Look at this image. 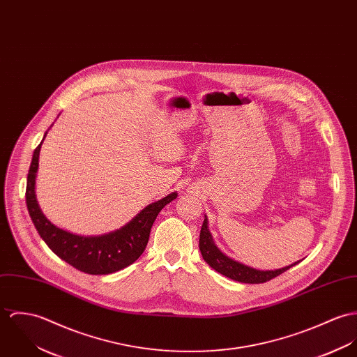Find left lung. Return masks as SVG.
Segmentation results:
<instances>
[{
  "label": "left lung",
  "mask_w": 357,
  "mask_h": 357,
  "mask_svg": "<svg viewBox=\"0 0 357 357\" xmlns=\"http://www.w3.org/2000/svg\"><path fill=\"white\" fill-rule=\"evenodd\" d=\"M199 252L202 255V259L219 274L225 277L230 278L233 280L242 282V283H264L267 280H271L274 278L280 275L282 273L287 271L293 266L298 264L300 261H296L287 267L279 268V270H256L249 266H245L237 260L229 257L225 255L215 243L212 234L208 227V218L205 215L201 233H199Z\"/></svg>",
  "instance_id": "obj_1"
}]
</instances>
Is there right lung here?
I'll return each mask as SVG.
<instances>
[{"mask_svg": "<svg viewBox=\"0 0 357 357\" xmlns=\"http://www.w3.org/2000/svg\"><path fill=\"white\" fill-rule=\"evenodd\" d=\"M47 131L43 135L46 137ZM34 151L27 175L26 204L31 220L45 243L61 260L82 273L91 275H107L132 264L145 250L151 229L160 211L178 197L174 192L167 197L146 205L128 223L115 231L102 236H78L54 226L40 211L36 196V178L38 171L40 145Z\"/></svg>", "mask_w": 357, "mask_h": 357, "instance_id": "1", "label": "right lung"}]
</instances>
